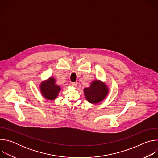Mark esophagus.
Returning a JSON list of instances; mask_svg holds the SVG:
<instances>
[{
	"instance_id": "34e87169",
	"label": "esophagus",
	"mask_w": 158,
	"mask_h": 158,
	"mask_svg": "<svg viewBox=\"0 0 158 158\" xmlns=\"http://www.w3.org/2000/svg\"><path fill=\"white\" fill-rule=\"evenodd\" d=\"M72 85H73V87H76L77 86V84H76V82H73V83H72Z\"/></svg>"
}]
</instances>
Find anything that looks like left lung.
Listing matches in <instances>:
<instances>
[{
	"label": "left lung",
	"mask_w": 158,
	"mask_h": 158,
	"mask_svg": "<svg viewBox=\"0 0 158 158\" xmlns=\"http://www.w3.org/2000/svg\"><path fill=\"white\" fill-rule=\"evenodd\" d=\"M85 97L88 102L97 104L101 102L107 96L109 89L104 82L96 80L91 82V85L84 89Z\"/></svg>",
	"instance_id": "8db88e82"
}]
</instances>
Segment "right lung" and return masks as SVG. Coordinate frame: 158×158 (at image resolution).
I'll list each match as a JSON object with an SVG mask.
<instances>
[{
    "instance_id": "add662e5",
    "label": "right lung",
    "mask_w": 158,
    "mask_h": 158,
    "mask_svg": "<svg viewBox=\"0 0 158 158\" xmlns=\"http://www.w3.org/2000/svg\"><path fill=\"white\" fill-rule=\"evenodd\" d=\"M40 90L42 95L48 100L55 99L60 91V86L56 84V80L53 77H50L48 80L41 82Z\"/></svg>"
}]
</instances>
